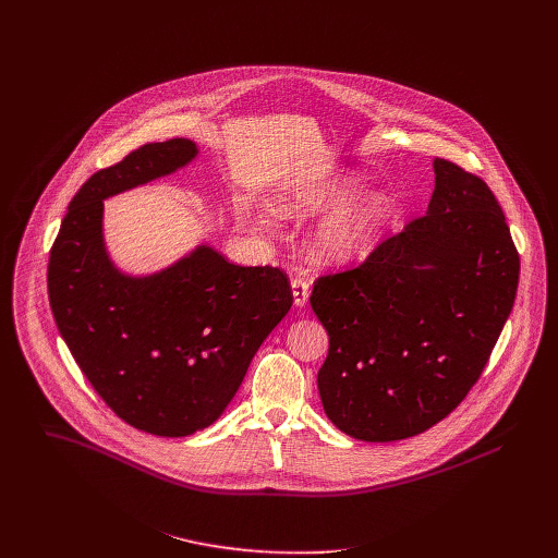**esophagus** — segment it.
<instances>
[{
  "label": "esophagus",
  "instance_id": "1",
  "mask_svg": "<svg viewBox=\"0 0 558 558\" xmlns=\"http://www.w3.org/2000/svg\"><path fill=\"white\" fill-rule=\"evenodd\" d=\"M310 281L305 277H294L292 279V294H294V305L305 307L310 301Z\"/></svg>",
  "mask_w": 558,
  "mask_h": 558
}]
</instances>
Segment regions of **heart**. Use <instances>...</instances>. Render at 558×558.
<instances>
[{
	"instance_id": "heart-1",
	"label": "heart",
	"mask_w": 558,
	"mask_h": 558,
	"mask_svg": "<svg viewBox=\"0 0 558 558\" xmlns=\"http://www.w3.org/2000/svg\"><path fill=\"white\" fill-rule=\"evenodd\" d=\"M352 186L348 182L330 184L326 189L303 193L283 204V210L292 215H312L326 210L350 195ZM385 215V204L380 199H367L356 206H348L337 210L326 219L319 228L318 244L322 253L330 257H350L365 248V244L374 236L380 219Z\"/></svg>"
}]
</instances>
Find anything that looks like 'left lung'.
Masks as SVG:
<instances>
[{"instance_id": "8db88e82", "label": "left lung", "mask_w": 558, "mask_h": 558, "mask_svg": "<svg viewBox=\"0 0 558 558\" xmlns=\"http://www.w3.org/2000/svg\"><path fill=\"white\" fill-rule=\"evenodd\" d=\"M427 213L354 268L314 281L328 332L322 405L348 436L391 442L449 416L477 385L511 314L520 255L477 173L434 160Z\"/></svg>"}]
</instances>
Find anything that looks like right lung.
I'll return each instance as SVG.
<instances>
[{"label":"right lung","mask_w":558,"mask_h":558,"mask_svg":"<svg viewBox=\"0 0 558 558\" xmlns=\"http://www.w3.org/2000/svg\"><path fill=\"white\" fill-rule=\"evenodd\" d=\"M197 155L175 137L144 144L92 173L62 219L47 266L56 324L83 376L122 421L155 436L215 423L248 363L292 307L275 266H239L210 246L159 275H120L102 248V199Z\"/></svg>","instance_id":"1"}]
</instances>
